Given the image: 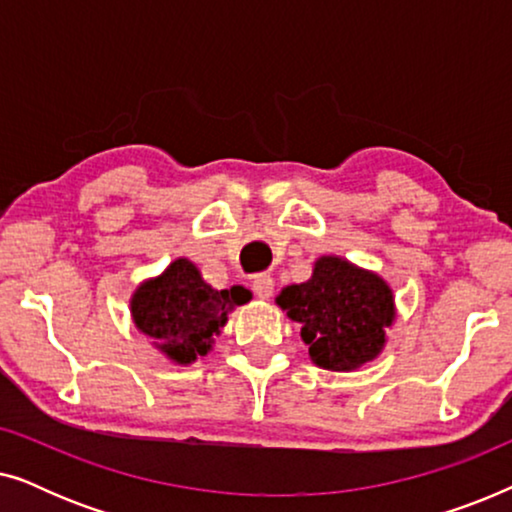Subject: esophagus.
Returning a JSON list of instances; mask_svg holds the SVG:
<instances>
[{
	"label": "esophagus",
	"instance_id": "esophagus-1",
	"mask_svg": "<svg viewBox=\"0 0 512 512\" xmlns=\"http://www.w3.org/2000/svg\"><path fill=\"white\" fill-rule=\"evenodd\" d=\"M251 286H254V293L261 300H268V298H272V293H275V279H272L270 275H265V272L263 275H256L254 284Z\"/></svg>",
	"mask_w": 512,
	"mask_h": 512
}]
</instances>
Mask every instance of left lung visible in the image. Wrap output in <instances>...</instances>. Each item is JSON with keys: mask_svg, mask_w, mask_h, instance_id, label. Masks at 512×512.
I'll list each match as a JSON object with an SVG mask.
<instances>
[{"mask_svg": "<svg viewBox=\"0 0 512 512\" xmlns=\"http://www.w3.org/2000/svg\"><path fill=\"white\" fill-rule=\"evenodd\" d=\"M286 317L298 321L310 359L326 370H354L382 352L394 296L382 277L338 256H321L312 277L277 296Z\"/></svg>", "mask_w": 512, "mask_h": 512, "instance_id": "1", "label": "left lung"}]
</instances>
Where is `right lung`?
I'll return each instance as SVG.
<instances>
[{
    "label": "right lung",
    "instance_id": "1",
    "mask_svg": "<svg viewBox=\"0 0 512 512\" xmlns=\"http://www.w3.org/2000/svg\"><path fill=\"white\" fill-rule=\"evenodd\" d=\"M249 298L244 286L212 289L188 258H177L163 275L139 286L130 310L139 331L174 363L186 366L212 349L228 312Z\"/></svg>",
    "mask_w": 512,
    "mask_h": 512
}]
</instances>
